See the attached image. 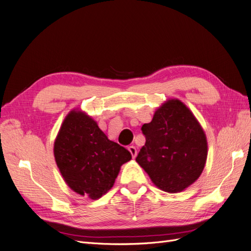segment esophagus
Returning a JSON list of instances; mask_svg holds the SVG:
<instances>
[{"instance_id":"esophagus-1","label":"esophagus","mask_w":251,"mask_h":251,"mask_svg":"<svg viewBox=\"0 0 251 251\" xmlns=\"http://www.w3.org/2000/svg\"><path fill=\"white\" fill-rule=\"evenodd\" d=\"M127 149H128V151H130V153L132 154V157L135 158L136 155H137V150H136V148L134 146H130Z\"/></svg>"}]
</instances>
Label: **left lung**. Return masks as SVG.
Segmentation results:
<instances>
[{
  "label": "left lung",
  "mask_w": 251,
  "mask_h": 251,
  "mask_svg": "<svg viewBox=\"0 0 251 251\" xmlns=\"http://www.w3.org/2000/svg\"><path fill=\"white\" fill-rule=\"evenodd\" d=\"M141 131L146 144L136 161L157 187L179 193L200 177L207 158L206 136L183 102L163 103Z\"/></svg>",
  "instance_id": "1"
}]
</instances>
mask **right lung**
<instances>
[{"mask_svg": "<svg viewBox=\"0 0 251 251\" xmlns=\"http://www.w3.org/2000/svg\"><path fill=\"white\" fill-rule=\"evenodd\" d=\"M54 157L66 183L93 200L110 191L120 166L132 159L126 148L108 139L96 121L75 111L60 126Z\"/></svg>", "mask_w": 251, "mask_h": 251, "instance_id": "1", "label": "right lung"}]
</instances>
